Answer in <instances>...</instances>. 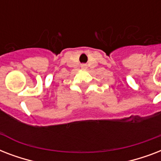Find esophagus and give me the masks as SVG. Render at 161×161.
Returning a JSON list of instances; mask_svg holds the SVG:
<instances>
[{
    "label": "esophagus",
    "mask_w": 161,
    "mask_h": 161,
    "mask_svg": "<svg viewBox=\"0 0 161 161\" xmlns=\"http://www.w3.org/2000/svg\"><path fill=\"white\" fill-rule=\"evenodd\" d=\"M81 67H82V68H87V65L86 64H82Z\"/></svg>",
    "instance_id": "esophagus-1"
}]
</instances>
